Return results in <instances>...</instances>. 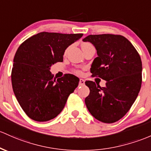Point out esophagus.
<instances>
[{
    "mask_svg": "<svg viewBox=\"0 0 151 151\" xmlns=\"http://www.w3.org/2000/svg\"><path fill=\"white\" fill-rule=\"evenodd\" d=\"M84 82H85V81H84V79H79V86H83V85H84Z\"/></svg>",
    "mask_w": 151,
    "mask_h": 151,
    "instance_id": "34e87169",
    "label": "esophagus"
}]
</instances>
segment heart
<instances>
[{
  "label": "heart",
  "instance_id": "b5f03b06",
  "mask_svg": "<svg viewBox=\"0 0 151 151\" xmlns=\"http://www.w3.org/2000/svg\"><path fill=\"white\" fill-rule=\"evenodd\" d=\"M91 44H89V43H87V42H84V43H82V49H83V48H84V47H87V46H90ZM77 74H80V72H79V71H77Z\"/></svg>",
  "mask_w": 151,
  "mask_h": 151
}]
</instances>
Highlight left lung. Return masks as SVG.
I'll return each mask as SVG.
<instances>
[{
  "label": "left lung",
  "instance_id": "obj_1",
  "mask_svg": "<svg viewBox=\"0 0 151 151\" xmlns=\"http://www.w3.org/2000/svg\"><path fill=\"white\" fill-rule=\"evenodd\" d=\"M83 41L92 43L97 50L98 57L94 59L90 69L92 76L106 81L105 87L86 81L90 91L84 100L86 106L99 121H118L130 110L141 87L140 55L121 35H89Z\"/></svg>",
  "mask_w": 151,
  "mask_h": 151
}]
</instances>
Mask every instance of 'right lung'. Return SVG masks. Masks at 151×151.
<instances>
[{
	"instance_id": "obj_1",
	"label": "right lung",
	"mask_w": 151,
	"mask_h": 151,
	"mask_svg": "<svg viewBox=\"0 0 151 151\" xmlns=\"http://www.w3.org/2000/svg\"><path fill=\"white\" fill-rule=\"evenodd\" d=\"M82 36L41 32L26 39L16 51L11 72L13 90L31 119H54L77 87L79 79L76 76L66 74L56 79L49 70L51 65L63 62L66 49Z\"/></svg>"
}]
</instances>
